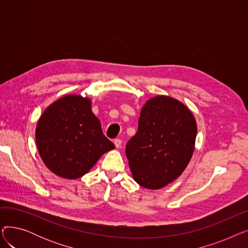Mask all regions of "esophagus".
Masks as SVG:
<instances>
[{"instance_id": "esophagus-1", "label": "esophagus", "mask_w": 248, "mask_h": 248, "mask_svg": "<svg viewBox=\"0 0 248 248\" xmlns=\"http://www.w3.org/2000/svg\"><path fill=\"white\" fill-rule=\"evenodd\" d=\"M113 142H114V145H115V147L119 149V148H121V146H122V140H120V139H115L114 140H113Z\"/></svg>"}]
</instances>
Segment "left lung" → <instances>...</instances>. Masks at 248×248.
Segmentation results:
<instances>
[{
  "instance_id": "1",
  "label": "left lung",
  "mask_w": 248,
  "mask_h": 248,
  "mask_svg": "<svg viewBox=\"0 0 248 248\" xmlns=\"http://www.w3.org/2000/svg\"><path fill=\"white\" fill-rule=\"evenodd\" d=\"M196 135V121L185 104L166 95L149 99L125 147L134 180L152 190L176 180L192 158Z\"/></svg>"
}]
</instances>
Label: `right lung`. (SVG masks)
<instances>
[{
  "mask_svg": "<svg viewBox=\"0 0 248 248\" xmlns=\"http://www.w3.org/2000/svg\"><path fill=\"white\" fill-rule=\"evenodd\" d=\"M36 144L46 167L64 179L82 177L114 149L91 111V100L75 94L59 98L44 110L36 126Z\"/></svg>",
  "mask_w": 248,
  "mask_h": 248,
  "instance_id": "add662e5",
  "label": "right lung"
}]
</instances>
